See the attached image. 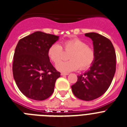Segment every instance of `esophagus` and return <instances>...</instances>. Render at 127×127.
<instances>
[{
	"mask_svg": "<svg viewBox=\"0 0 127 127\" xmlns=\"http://www.w3.org/2000/svg\"><path fill=\"white\" fill-rule=\"evenodd\" d=\"M67 75H69V74H68V73H63V72H62V73H61V76H67Z\"/></svg>",
	"mask_w": 127,
	"mask_h": 127,
	"instance_id": "34e87169",
	"label": "esophagus"
}]
</instances>
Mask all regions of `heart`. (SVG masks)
<instances>
[{
	"label": "heart",
	"mask_w": 127,
	"mask_h": 127,
	"mask_svg": "<svg viewBox=\"0 0 127 127\" xmlns=\"http://www.w3.org/2000/svg\"><path fill=\"white\" fill-rule=\"evenodd\" d=\"M63 46L66 51H71L69 55V60L60 62L62 58V47L58 43H54L48 50V55L54 63H57L56 68L59 71L69 72L79 69L83 70L90 67L95 60V51L88 46L85 41L79 39L67 40L63 42Z\"/></svg>",
	"instance_id": "b5f03b06"
}]
</instances>
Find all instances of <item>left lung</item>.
Returning a JSON list of instances; mask_svg holds the SVG:
<instances>
[{
    "label": "left lung",
    "mask_w": 127,
    "mask_h": 127,
    "mask_svg": "<svg viewBox=\"0 0 127 127\" xmlns=\"http://www.w3.org/2000/svg\"><path fill=\"white\" fill-rule=\"evenodd\" d=\"M85 35L93 41L95 60L88 71L77 76L71 88L76 97L90 101L102 95L111 85L116 71V57L109 39L95 32Z\"/></svg>",
    "instance_id": "left-lung-1"
}]
</instances>
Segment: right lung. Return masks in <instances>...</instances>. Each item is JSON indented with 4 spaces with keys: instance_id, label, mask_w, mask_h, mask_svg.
Segmentation results:
<instances>
[{
    "instance_id": "1",
    "label": "right lung",
    "mask_w": 127,
    "mask_h": 127,
    "mask_svg": "<svg viewBox=\"0 0 127 127\" xmlns=\"http://www.w3.org/2000/svg\"><path fill=\"white\" fill-rule=\"evenodd\" d=\"M59 36L35 32L18 41L14 54L13 73L16 84L26 97L43 100L54 92L60 76L50 62L48 48Z\"/></svg>"
}]
</instances>
